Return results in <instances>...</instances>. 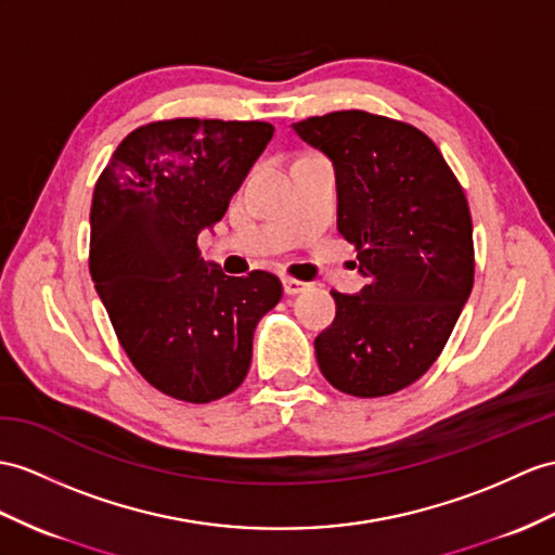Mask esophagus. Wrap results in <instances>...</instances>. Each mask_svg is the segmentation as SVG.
<instances>
[{
	"mask_svg": "<svg viewBox=\"0 0 555 555\" xmlns=\"http://www.w3.org/2000/svg\"><path fill=\"white\" fill-rule=\"evenodd\" d=\"M282 285H285V294H289V296L301 294V292H308V289H310V282L294 280V278H285V280H282Z\"/></svg>",
	"mask_w": 555,
	"mask_h": 555,
	"instance_id": "obj_1",
	"label": "esophagus"
}]
</instances>
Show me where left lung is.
I'll use <instances>...</instances> for the list:
<instances>
[{
	"mask_svg": "<svg viewBox=\"0 0 555 555\" xmlns=\"http://www.w3.org/2000/svg\"><path fill=\"white\" fill-rule=\"evenodd\" d=\"M294 131L334 162L336 223L370 278L358 296L332 289L336 318L315 339L320 372L356 398L398 393L438 360L473 287L464 188L408 121L336 111Z\"/></svg>",
	"mask_w": 555,
	"mask_h": 555,
	"instance_id": "left-lung-1",
	"label": "left lung"
}]
</instances>
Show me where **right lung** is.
Instances as JSON below:
<instances>
[{
  "mask_svg": "<svg viewBox=\"0 0 555 555\" xmlns=\"http://www.w3.org/2000/svg\"><path fill=\"white\" fill-rule=\"evenodd\" d=\"M273 131L256 119L151 121L117 145L93 188L91 280L127 358L169 398L205 404L233 393L249 372L256 322L282 299L273 273L228 278L197 247Z\"/></svg>",
  "mask_w": 555,
  "mask_h": 555,
  "instance_id": "add662e5",
  "label": "right lung"
}]
</instances>
